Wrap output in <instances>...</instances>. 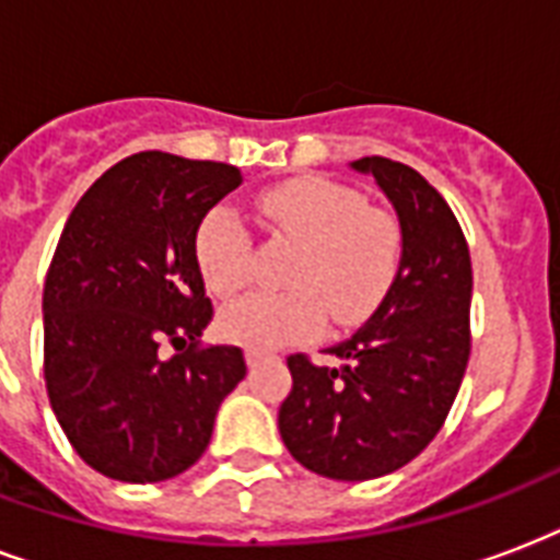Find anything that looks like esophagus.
<instances>
[{
  "label": "esophagus",
  "mask_w": 560,
  "mask_h": 560,
  "mask_svg": "<svg viewBox=\"0 0 560 560\" xmlns=\"http://www.w3.org/2000/svg\"><path fill=\"white\" fill-rule=\"evenodd\" d=\"M268 359L266 350H259V348H245V362H248V368H257L262 365Z\"/></svg>",
  "instance_id": "esophagus-1"
}]
</instances>
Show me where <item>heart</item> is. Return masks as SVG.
I'll use <instances>...</instances> for the list:
<instances>
[{"instance_id":"obj_1","label":"heart","mask_w":560,"mask_h":560,"mask_svg":"<svg viewBox=\"0 0 560 560\" xmlns=\"http://www.w3.org/2000/svg\"><path fill=\"white\" fill-rule=\"evenodd\" d=\"M257 212L301 245L285 271L292 289L231 303L219 318L224 339L271 350L318 336L324 315L353 327L397 280L400 219L385 207H368L353 186L320 175L289 177L257 195ZM192 250L215 298H236L250 283V236L231 207H212L198 221Z\"/></svg>"}]
</instances>
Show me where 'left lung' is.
<instances>
[{
    "mask_svg": "<svg viewBox=\"0 0 560 560\" xmlns=\"http://www.w3.org/2000/svg\"><path fill=\"white\" fill-rule=\"evenodd\" d=\"M397 210V280L348 341L341 368L289 357L280 435L306 470L339 482L394 474L420 456L453 409L470 359L474 268L462 224L427 177L388 158L353 160Z\"/></svg>",
    "mask_w": 560,
    "mask_h": 560,
    "instance_id": "obj_1",
    "label": "left lung"
}]
</instances>
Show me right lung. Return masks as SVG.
<instances>
[{
	"label": "right lung",
	"instance_id": "add662e5",
	"mask_svg": "<svg viewBox=\"0 0 560 560\" xmlns=\"http://www.w3.org/2000/svg\"><path fill=\"white\" fill-rule=\"evenodd\" d=\"M240 184L228 163L140 151L60 233L43 289L46 392L78 456L116 482L192 467L248 374L240 348L201 345L212 303L192 250L198 221Z\"/></svg>",
	"mask_w": 560,
	"mask_h": 560
}]
</instances>
